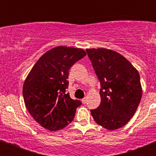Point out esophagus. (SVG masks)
I'll return each mask as SVG.
<instances>
[{
    "label": "esophagus",
    "instance_id": "34e87169",
    "mask_svg": "<svg viewBox=\"0 0 156 156\" xmlns=\"http://www.w3.org/2000/svg\"><path fill=\"white\" fill-rule=\"evenodd\" d=\"M87 98H83L82 99L83 104H86V103H87Z\"/></svg>",
    "mask_w": 156,
    "mask_h": 156
}]
</instances>
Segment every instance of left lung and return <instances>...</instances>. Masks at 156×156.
Here are the masks:
<instances>
[{
	"label": "left lung",
	"instance_id": "8db88e82",
	"mask_svg": "<svg viewBox=\"0 0 156 156\" xmlns=\"http://www.w3.org/2000/svg\"><path fill=\"white\" fill-rule=\"evenodd\" d=\"M86 51L101 83V104L90 113L105 129L122 127L133 117L142 96L138 71L114 51L92 48Z\"/></svg>",
	"mask_w": 156,
	"mask_h": 156
}]
</instances>
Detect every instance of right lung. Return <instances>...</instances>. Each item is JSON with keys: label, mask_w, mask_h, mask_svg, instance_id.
<instances>
[{"label": "right lung", "mask_w": 156, "mask_h": 156, "mask_svg": "<svg viewBox=\"0 0 156 156\" xmlns=\"http://www.w3.org/2000/svg\"><path fill=\"white\" fill-rule=\"evenodd\" d=\"M86 55L81 48L56 47L44 54L27 76L23 88L25 105L45 129L56 131L73 120L81 101L66 93L69 70Z\"/></svg>", "instance_id": "add662e5"}]
</instances>
